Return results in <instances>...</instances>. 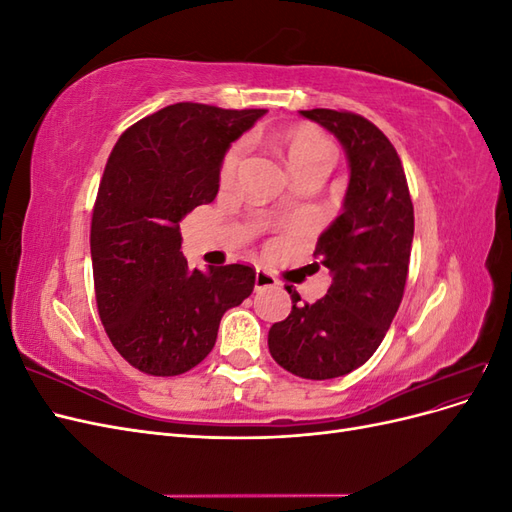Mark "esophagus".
Segmentation results:
<instances>
[{"instance_id":"34e87169","label":"esophagus","mask_w":512,"mask_h":512,"mask_svg":"<svg viewBox=\"0 0 512 512\" xmlns=\"http://www.w3.org/2000/svg\"><path fill=\"white\" fill-rule=\"evenodd\" d=\"M256 290H265V288H273V286H277V280L275 277L269 273V271H265V269H256Z\"/></svg>"}]
</instances>
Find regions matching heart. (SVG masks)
Returning a JSON list of instances; mask_svg holds the SVG:
<instances>
[{"mask_svg": "<svg viewBox=\"0 0 512 512\" xmlns=\"http://www.w3.org/2000/svg\"><path fill=\"white\" fill-rule=\"evenodd\" d=\"M284 149H286V160L290 170L309 162H329V164L333 162V145L329 143V138L312 126H299V128L288 130L284 134ZM243 156H245L243 141L235 143L226 151L222 168H220L222 181H230L235 177L239 164L243 162Z\"/></svg>", "mask_w": 512, "mask_h": 512, "instance_id": "1", "label": "heart"}]
</instances>
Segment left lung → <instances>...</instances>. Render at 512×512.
<instances>
[{
	"instance_id": "1",
	"label": "left lung",
	"mask_w": 512,
	"mask_h": 512,
	"mask_svg": "<svg viewBox=\"0 0 512 512\" xmlns=\"http://www.w3.org/2000/svg\"><path fill=\"white\" fill-rule=\"evenodd\" d=\"M299 113L344 147L350 179L342 213L314 252L331 286L312 305L286 286L292 309L271 327L269 352L294 376L331 380L361 367L391 327L408 277L414 207L397 151L374 123L329 108Z\"/></svg>"
}]
</instances>
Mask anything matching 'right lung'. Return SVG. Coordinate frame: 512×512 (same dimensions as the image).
Segmentation results:
<instances>
[{"mask_svg":"<svg viewBox=\"0 0 512 512\" xmlns=\"http://www.w3.org/2000/svg\"><path fill=\"white\" fill-rule=\"evenodd\" d=\"M265 108L179 102L119 136L91 218L98 314L115 350L149 376H179L213 350L220 320L250 297L247 265L190 269L179 224L220 190L228 147Z\"/></svg>","mask_w":512,"mask_h":512,"instance_id":"obj_1","label":"right lung"}]
</instances>
